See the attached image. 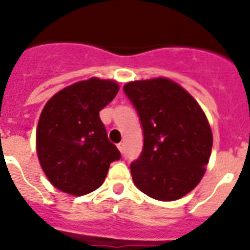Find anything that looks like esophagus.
Returning <instances> with one entry per match:
<instances>
[{"instance_id": "obj_1", "label": "esophagus", "mask_w": 250, "mask_h": 250, "mask_svg": "<svg viewBox=\"0 0 250 250\" xmlns=\"http://www.w3.org/2000/svg\"><path fill=\"white\" fill-rule=\"evenodd\" d=\"M118 149L120 150V152L125 151V143H119V144H118Z\"/></svg>"}]
</instances>
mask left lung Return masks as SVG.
<instances>
[{
    "label": "left lung",
    "instance_id": "obj_1",
    "mask_svg": "<svg viewBox=\"0 0 250 250\" xmlns=\"http://www.w3.org/2000/svg\"><path fill=\"white\" fill-rule=\"evenodd\" d=\"M140 118L144 146L130 165L136 188L171 202L199 184L209 163L213 135L204 111L187 90L164 77L124 86Z\"/></svg>",
    "mask_w": 250,
    "mask_h": 250
}]
</instances>
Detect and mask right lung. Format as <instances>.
I'll use <instances>...</instances> for the list:
<instances>
[{"instance_id":"add662e5","label":"right lung","mask_w":250,"mask_h":250,"mask_svg":"<svg viewBox=\"0 0 250 250\" xmlns=\"http://www.w3.org/2000/svg\"><path fill=\"white\" fill-rule=\"evenodd\" d=\"M118 91L115 81L91 77L59 91L43 107L37 155L50 183L61 191L80 196L96 190L110 164L121 158L99 116Z\"/></svg>"}]
</instances>
